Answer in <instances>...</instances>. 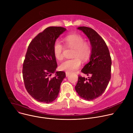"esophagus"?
<instances>
[{"instance_id":"34e87169","label":"esophagus","mask_w":133,"mask_h":133,"mask_svg":"<svg viewBox=\"0 0 133 133\" xmlns=\"http://www.w3.org/2000/svg\"><path fill=\"white\" fill-rule=\"evenodd\" d=\"M65 75H66V77H68V76L70 75V73L69 72H65Z\"/></svg>"}]
</instances>
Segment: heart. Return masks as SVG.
Masks as SVG:
<instances>
[{"label":"heart","instance_id":"1","mask_svg":"<svg viewBox=\"0 0 133 133\" xmlns=\"http://www.w3.org/2000/svg\"><path fill=\"white\" fill-rule=\"evenodd\" d=\"M64 41L66 47L74 49L72 54V57L74 58L62 62L60 65V68L61 70L68 72H73L80 68V60L85 62L89 58L91 53V46L89 43L84 42V38L79 34L68 35L64 38ZM64 50V48L61 42L56 40L53 45V53L57 60H63Z\"/></svg>","mask_w":133,"mask_h":133}]
</instances>
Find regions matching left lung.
Listing matches in <instances>:
<instances>
[{
    "label": "left lung",
    "instance_id": "obj_1",
    "mask_svg": "<svg viewBox=\"0 0 133 133\" xmlns=\"http://www.w3.org/2000/svg\"><path fill=\"white\" fill-rule=\"evenodd\" d=\"M77 29L89 38L91 53L89 62L81 70L88 77L79 76L75 89L81 98L90 101L100 96L107 88L111 78V59L105 41L95 30L85 26Z\"/></svg>",
    "mask_w": 133,
    "mask_h": 133
}]
</instances>
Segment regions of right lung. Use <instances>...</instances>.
I'll list each match as a JSON object with an SVG mask.
<instances>
[{"label":"right lung","instance_id":"right-lung-1","mask_svg":"<svg viewBox=\"0 0 133 133\" xmlns=\"http://www.w3.org/2000/svg\"><path fill=\"white\" fill-rule=\"evenodd\" d=\"M66 29L49 27L30 43L23 66V77L26 89L34 99L49 104L56 99L65 73L56 71L57 66L53 53L56 39ZM55 72L56 76H50Z\"/></svg>","mask_w":133,"mask_h":133}]
</instances>
